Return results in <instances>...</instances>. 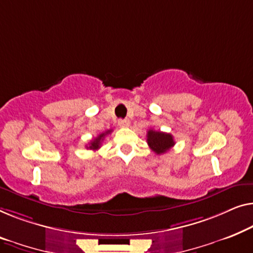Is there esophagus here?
<instances>
[{
  "label": "esophagus",
  "instance_id": "1",
  "mask_svg": "<svg viewBox=\"0 0 253 253\" xmlns=\"http://www.w3.org/2000/svg\"><path fill=\"white\" fill-rule=\"evenodd\" d=\"M119 126L121 127H126L130 126V121L127 119H124V120H119Z\"/></svg>",
  "mask_w": 253,
  "mask_h": 253
}]
</instances>
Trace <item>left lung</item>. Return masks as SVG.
<instances>
[{"label": "left lung", "mask_w": 253, "mask_h": 253, "mask_svg": "<svg viewBox=\"0 0 253 253\" xmlns=\"http://www.w3.org/2000/svg\"><path fill=\"white\" fill-rule=\"evenodd\" d=\"M147 144L154 153L161 155V154L167 153L170 148L173 147L174 140L170 133L149 129L147 131Z\"/></svg>", "instance_id": "left-lung-1"}]
</instances>
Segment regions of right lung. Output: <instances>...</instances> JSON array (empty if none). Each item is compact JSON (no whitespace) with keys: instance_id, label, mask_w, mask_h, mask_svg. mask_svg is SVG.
I'll return each mask as SVG.
<instances>
[{"instance_id":"obj_1","label":"right lung","mask_w":253,"mask_h":253,"mask_svg":"<svg viewBox=\"0 0 253 253\" xmlns=\"http://www.w3.org/2000/svg\"><path fill=\"white\" fill-rule=\"evenodd\" d=\"M111 132H112V130H107V131H105V132L100 133L97 138H94L93 140L90 141V144H89V146H86V148L92 149V151H97V149H99L100 146H101V141L104 140V138L106 137V134H108V133H111Z\"/></svg>"}]
</instances>
